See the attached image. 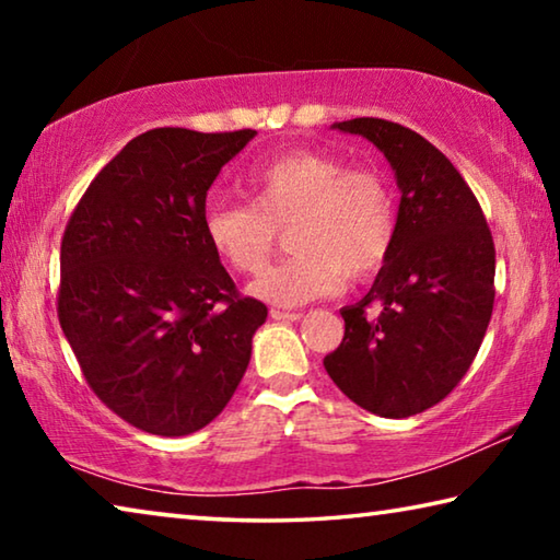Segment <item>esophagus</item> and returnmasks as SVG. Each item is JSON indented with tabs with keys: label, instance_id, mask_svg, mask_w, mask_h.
Returning a JSON list of instances; mask_svg holds the SVG:
<instances>
[{
	"label": "esophagus",
	"instance_id": "esophagus-1",
	"mask_svg": "<svg viewBox=\"0 0 560 560\" xmlns=\"http://www.w3.org/2000/svg\"><path fill=\"white\" fill-rule=\"evenodd\" d=\"M269 316L273 320H301L303 318L301 311H281V308H271Z\"/></svg>",
	"mask_w": 560,
	"mask_h": 560
}]
</instances>
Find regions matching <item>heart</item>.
Instances as JSON below:
<instances>
[{"instance_id": "obj_1", "label": "heart", "mask_w": 560, "mask_h": 560, "mask_svg": "<svg viewBox=\"0 0 560 560\" xmlns=\"http://www.w3.org/2000/svg\"><path fill=\"white\" fill-rule=\"evenodd\" d=\"M249 205L214 202L202 230L210 249L242 277H257L287 232L291 257L252 291L277 306L330 296L390 259L400 226L397 189L381 167H348L320 150H291L246 179Z\"/></svg>"}]
</instances>
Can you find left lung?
Masks as SVG:
<instances>
[{"instance_id":"obj_1","label":"left lung","mask_w":560,"mask_h":560,"mask_svg":"<svg viewBox=\"0 0 560 560\" xmlns=\"http://www.w3.org/2000/svg\"><path fill=\"white\" fill-rule=\"evenodd\" d=\"M336 128L383 150L402 197L390 259L368 296L340 311L346 334L324 365L355 405L397 420L467 375L494 311L497 249L467 179L420 132L383 118Z\"/></svg>"}]
</instances>
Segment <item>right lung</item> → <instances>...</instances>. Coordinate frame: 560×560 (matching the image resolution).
<instances>
[{
    "label": "right lung",
    "mask_w": 560,
    "mask_h": 560,
    "mask_svg": "<svg viewBox=\"0 0 560 560\" xmlns=\"http://www.w3.org/2000/svg\"><path fill=\"white\" fill-rule=\"evenodd\" d=\"M254 136L148 130L93 177L63 230V336L98 400L143 432L183 438L210 424L267 320L202 230L207 189Z\"/></svg>",
    "instance_id": "obj_1"
}]
</instances>
